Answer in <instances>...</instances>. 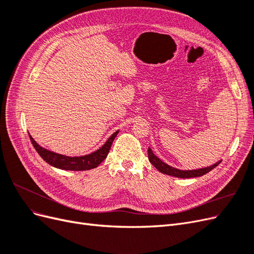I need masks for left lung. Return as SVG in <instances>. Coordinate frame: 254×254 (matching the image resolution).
<instances>
[{
    "mask_svg": "<svg viewBox=\"0 0 254 254\" xmlns=\"http://www.w3.org/2000/svg\"><path fill=\"white\" fill-rule=\"evenodd\" d=\"M148 159L149 162L155 166L157 170L161 173H163L165 175H170L173 177H178V178H194V177H200L205 175L206 173L211 172L213 168L216 167L218 164H220L221 160L218 161L215 164L209 166V167H204V168H199V170H194V171H180L177 170V168H174L170 165L165 164L163 161H161L158 157L153 155V152L151 151L150 148H148Z\"/></svg>",
    "mask_w": 254,
    "mask_h": 254,
    "instance_id": "left-lung-1",
    "label": "left lung"
}]
</instances>
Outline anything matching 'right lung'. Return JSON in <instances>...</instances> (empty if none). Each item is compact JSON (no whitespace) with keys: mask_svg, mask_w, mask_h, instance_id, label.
<instances>
[{"mask_svg":"<svg viewBox=\"0 0 254 254\" xmlns=\"http://www.w3.org/2000/svg\"><path fill=\"white\" fill-rule=\"evenodd\" d=\"M118 133H119V130L118 131H115L98 150L90 153V155L82 156V157H66V156L59 155V153H55L41 147V146H39L35 142V140L30 136V134H29V139L32 141V144L35 147V149L37 150V152L39 153L40 157L50 165L60 168V170H66V171H88V170H91V168L97 167L106 159L107 155H108V152L111 148L112 142Z\"/></svg>","mask_w":254,"mask_h":254,"instance_id":"1","label":"right lung"}]
</instances>
